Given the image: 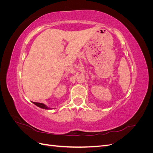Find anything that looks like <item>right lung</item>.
Instances as JSON below:
<instances>
[{
	"label": "right lung",
	"mask_w": 153,
	"mask_h": 153,
	"mask_svg": "<svg viewBox=\"0 0 153 153\" xmlns=\"http://www.w3.org/2000/svg\"><path fill=\"white\" fill-rule=\"evenodd\" d=\"M34 105H36V106H39V107L41 108H44V109H50L48 107H47V106L45 105H44L43 103H36V102H32Z\"/></svg>",
	"instance_id": "1"
}]
</instances>
